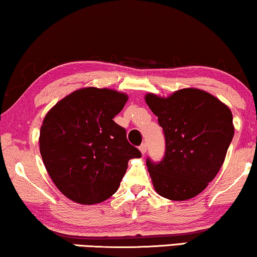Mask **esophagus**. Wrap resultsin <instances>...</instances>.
<instances>
[{"label":"esophagus","instance_id":"esophagus-1","mask_svg":"<svg viewBox=\"0 0 257 257\" xmlns=\"http://www.w3.org/2000/svg\"><path fill=\"white\" fill-rule=\"evenodd\" d=\"M139 149H140V151H141V154H142V155H144V154H146V153H147V144H146V143L141 144V146H140V148H139Z\"/></svg>","mask_w":257,"mask_h":257}]
</instances>
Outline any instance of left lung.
Wrapping results in <instances>:
<instances>
[{
  "label": "left lung",
  "mask_w": 257,
  "mask_h": 257,
  "mask_svg": "<svg viewBox=\"0 0 257 257\" xmlns=\"http://www.w3.org/2000/svg\"><path fill=\"white\" fill-rule=\"evenodd\" d=\"M144 99L165 136L163 161H147L155 190L176 201L198 196L225 161L234 135L232 111L198 88H183L166 97L148 93Z\"/></svg>",
  "instance_id": "obj_1"
}]
</instances>
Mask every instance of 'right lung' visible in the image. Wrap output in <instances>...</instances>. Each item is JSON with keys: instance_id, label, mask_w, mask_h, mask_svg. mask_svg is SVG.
<instances>
[{"instance_id": "add662e5", "label": "right lung", "mask_w": 257, "mask_h": 257, "mask_svg": "<svg viewBox=\"0 0 257 257\" xmlns=\"http://www.w3.org/2000/svg\"><path fill=\"white\" fill-rule=\"evenodd\" d=\"M125 93L85 87L65 96L45 115L39 150L50 178L72 201L102 202L116 192L132 158L141 157L113 118Z\"/></svg>"}]
</instances>
